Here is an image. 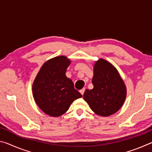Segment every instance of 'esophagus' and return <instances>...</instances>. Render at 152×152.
I'll return each mask as SVG.
<instances>
[{"mask_svg": "<svg viewBox=\"0 0 152 152\" xmlns=\"http://www.w3.org/2000/svg\"><path fill=\"white\" fill-rule=\"evenodd\" d=\"M84 91H85V88H83L82 90L80 91V93L82 94V95H83L84 93Z\"/></svg>", "mask_w": 152, "mask_h": 152, "instance_id": "1", "label": "esophagus"}]
</instances>
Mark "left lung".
Returning <instances> with one entry per match:
<instances>
[{"label": "left lung", "instance_id": "left-lung-1", "mask_svg": "<svg viewBox=\"0 0 152 152\" xmlns=\"http://www.w3.org/2000/svg\"><path fill=\"white\" fill-rule=\"evenodd\" d=\"M92 82L94 88L86 89L83 98L92 111L102 117L118 111L125 100L126 88L116 68L100 59L95 63Z\"/></svg>", "mask_w": 152, "mask_h": 152}]
</instances>
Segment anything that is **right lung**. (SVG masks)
<instances>
[{
  "instance_id": "1",
  "label": "right lung",
  "mask_w": 152,
  "mask_h": 152,
  "mask_svg": "<svg viewBox=\"0 0 152 152\" xmlns=\"http://www.w3.org/2000/svg\"><path fill=\"white\" fill-rule=\"evenodd\" d=\"M70 61L65 56L51 59L43 64L33 84L36 104L46 114L59 117L68 110L74 100L82 95L74 88L66 71Z\"/></svg>"
}]
</instances>
